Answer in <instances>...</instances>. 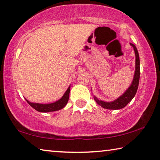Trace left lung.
Wrapping results in <instances>:
<instances>
[{"label": "left lung", "instance_id": "left-lung-1", "mask_svg": "<svg viewBox=\"0 0 160 160\" xmlns=\"http://www.w3.org/2000/svg\"><path fill=\"white\" fill-rule=\"evenodd\" d=\"M130 44L133 48L135 54V71L132 82L130 87L127 89L122 95L120 96L118 98H117L116 100L112 101V102H105V101L99 100L98 98L94 96V100H95V102L103 108L108 109V110H120V109L125 108L135 97L137 91H138L139 75H140V68H139L140 62H139V53L135 45L132 43Z\"/></svg>", "mask_w": 160, "mask_h": 160}]
</instances>
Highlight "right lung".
Instances as JSON below:
<instances>
[{
  "label": "right lung",
  "instance_id": "1",
  "mask_svg": "<svg viewBox=\"0 0 160 160\" xmlns=\"http://www.w3.org/2000/svg\"><path fill=\"white\" fill-rule=\"evenodd\" d=\"M70 86L68 88L67 90L65 91L62 97L58 100V101L55 102L48 103V104H41V103H35V102H31L27 100L26 98L25 100L31 106L32 108H34L35 110L38 111L40 112H54V111H58L62 109L67 105L69 100V95H70Z\"/></svg>",
  "mask_w": 160,
  "mask_h": 160
}]
</instances>
